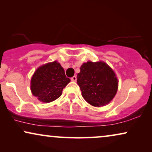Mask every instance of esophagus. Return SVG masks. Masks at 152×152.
<instances>
[{
    "label": "esophagus",
    "mask_w": 152,
    "mask_h": 152,
    "mask_svg": "<svg viewBox=\"0 0 152 152\" xmlns=\"http://www.w3.org/2000/svg\"><path fill=\"white\" fill-rule=\"evenodd\" d=\"M76 80H77L76 76H73L72 77H71V81H72V82H76Z\"/></svg>",
    "instance_id": "1"
}]
</instances>
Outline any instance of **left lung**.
Listing matches in <instances>:
<instances>
[{"label": "left lung", "instance_id": "8db88e82", "mask_svg": "<svg viewBox=\"0 0 152 152\" xmlns=\"http://www.w3.org/2000/svg\"><path fill=\"white\" fill-rule=\"evenodd\" d=\"M77 82L85 100L94 107L107 104L118 91L115 74L102 61L83 64L77 74Z\"/></svg>", "mask_w": 152, "mask_h": 152}]
</instances>
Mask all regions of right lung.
I'll use <instances>...</instances> for the list:
<instances>
[{"label": "right lung", "mask_w": 152, "mask_h": 152, "mask_svg": "<svg viewBox=\"0 0 152 152\" xmlns=\"http://www.w3.org/2000/svg\"><path fill=\"white\" fill-rule=\"evenodd\" d=\"M70 80L57 61L41 66L31 79V91L43 102H50L61 96L62 91Z\"/></svg>", "instance_id": "add662e5"}]
</instances>
